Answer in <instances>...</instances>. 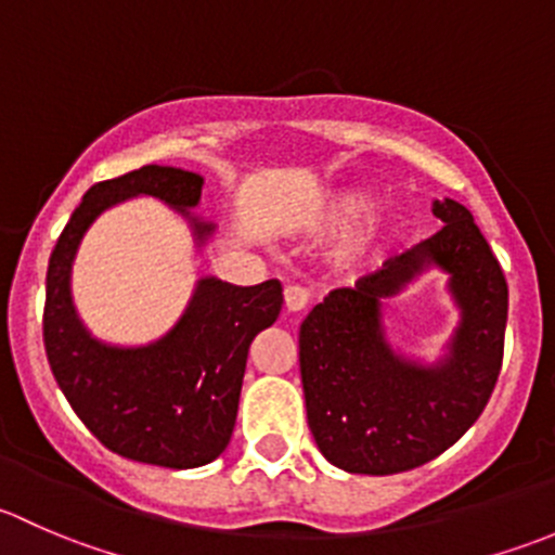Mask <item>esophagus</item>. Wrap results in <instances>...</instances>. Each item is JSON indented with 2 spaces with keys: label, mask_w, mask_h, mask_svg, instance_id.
Listing matches in <instances>:
<instances>
[{
  "label": "esophagus",
  "mask_w": 555,
  "mask_h": 555,
  "mask_svg": "<svg viewBox=\"0 0 555 555\" xmlns=\"http://www.w3.org/2000/svg\"><path fill=\"white\" fill-rule=\"evenodd\" d=\"M309 300H311L309 293H306L304 287H298V284H295V287L284 289V306H287L289 313L304 311L306 306H309Z\"/></svg>",
  "instance_id": "obj_1"
}]
</instances>
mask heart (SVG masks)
Listing matches in <instances>:
<instances>
[{"instance_id":"heart-1","label":"heart","mask_w":555,"mask_h":555,"mask_svg":"<svg viewBox=\"0 0 555 555\" xmlns=\"http://www.w3.org/2000/svg\"><path fill=\"white\" fill-rule=\"evenodd\" d=\"M376 206V195L362 188L330 190L306 217L311 238H340L333 249L335 268L346 273L376 266L395 236L391 220H367Z\"/></svg>"}]
</instances>
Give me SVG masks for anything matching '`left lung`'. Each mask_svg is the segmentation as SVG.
Masks as SVG:
<instances>
[{"instance_id":"left-lung-1","label":"left lung","mask_w":555,"mask_h":555,"mask_svg":"<svg viewBox=\"0 0 555 555\" xmlns=\"http://www.w3.org/2000/svg\"><path fill=\"white\" fill-rule=\"evenodd\" d=\"M438 233L354 287L333 289L300 324V378L319 451L335 467L395 475L451 449L483 413L502 367L507 282L473 215L435 201ZM429 264L450 273L463 311L435 366L405 361L383 333L380 306Z\"/></svg>"}]
</instances>
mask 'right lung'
<instances>
[{"mask_svg": "<svg viewBox=\"0 0 555 555\" xmlns=\"http://www.w3.org/2000/svg\"><path fill=\"white\" fill-rule=\"evenodd\" d=\"M204 177L173 166H142L93 184L66 222L48 266L42 335L50 371L72 411L109 451L133 462L190 469L209 464L231 443L246 354L282 311L276 279L236 287L201 279L179 322L147 346H109L93 338L72 304V262L102 211L153 195L188 217L198 244L215 233L190 209Z\"/></svg>", "mask_w": 555, "mask_h": 555, "instance_id": "1", "label": "right lung"}]
</instances>
